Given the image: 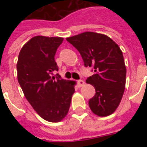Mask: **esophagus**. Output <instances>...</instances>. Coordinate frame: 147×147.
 I'll return each mask as SVG.
<instances>
[{
    "label": "esophagus",
    "instance_id": "34e87169",
    "mask_svg": "<svg viewBox=\"0 0 147 147\" xmlns=\"http://www.w3.org/2000/svg\"><path fill=\"white\" fill-rule=\"evenodd\" d=\"M84 81L83 80H78L77 81V85H78V86L79 87H81V86H83V85H84Z\"/></svg>",
    "mask_w": 147,
    "mask_h": 147
}]
</instances>
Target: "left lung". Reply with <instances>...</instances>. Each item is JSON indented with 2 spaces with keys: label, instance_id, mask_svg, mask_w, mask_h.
Returning <instances> with one entry per match:
<instances>
[{
  "label": "left lung",
  "instance_id": "obj_1",
  "mask_svg": "<svg viewBox=\"0 0 147 147\" xmlns=\"http://www.w3.org/2000/svg\"><path fill=\"white\" fill-rule=\"evenodd\" d=\"M83 58L86 67L95 73L86 83L95 88L89 106L98 117H107L116 111L123 97L126 83V66L119 45L105 34L86 31L66 38Z\"/></svg>",
  "mask_w": 147,
  "mask_h": 147
}]
</instances>
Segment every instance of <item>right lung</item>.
<instances>
[{
    "label": "right lung",
    "instance_id": "obj_1",
    "mask_svg": "<svg viewBox=\"0 0 147 147\" xmlns=\"http://www.w3.org/2000/svg\"><path fill=\"white\" fill-rule=\"evenodd\" d=\"M63 40L59 37H34L22 47L16 64L24 96L40 117L53 123L67 116L76 85L75 81L52 76L58 71L54 57Z\"/></svg>",
    "mask_w": 147,
    "mask_h": 147
}]
</instances>
